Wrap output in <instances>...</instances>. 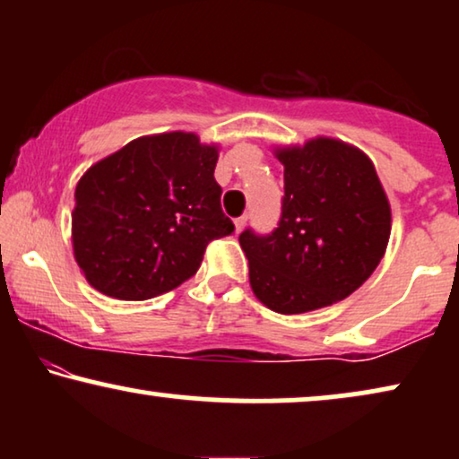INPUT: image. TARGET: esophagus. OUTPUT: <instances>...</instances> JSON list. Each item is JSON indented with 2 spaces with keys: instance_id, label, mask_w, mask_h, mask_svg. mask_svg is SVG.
I'll return each instance as SVG.
<instances>
[{
  "instance_id": "obj_1",
  "label": "esophagus",
  "mask_w": 459,
  "mask_h": 459,
  "mask_svg": "<svg viewBox=\"0 0 459 459\" xmlns=\"http://www.w3.org/2000/svg\"><path fill=\"white\" fill-rule=\"evenodd\" d=\"M244 225H247V217H238L234 221V228H236L238 234H240V231L244 230Z\"/></svg>"
}]
</instances>
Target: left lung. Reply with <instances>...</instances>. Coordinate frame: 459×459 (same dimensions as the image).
I'll list each match as a JSON object with an SVG mask.
<instances>
[{
  "instance_id": "obj_1",
  "label": "left lung",
  "mask_w": 459,
  "mask_h": 459,
  "mask_svg": "<svg viewBox=\"0 0 459 459\" xmlns=\"http://www.w3.org/2000/svg\"><path fill=\"white\" fill-rule=\"evenodd\" d=\"M284 165L278 228L269 236L247 230L255 297L267 309L297 316L355 292L386 253L391 204L366 152L334 137L303 146H275Z\"/></svg>"
}]
</instances>
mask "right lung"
Instances as JSON below:
<instances>
[{
  "mask_svg": "<svg viewBox=\"0 0 459 459\" xmlns=\"http://www.w3.org/2000/svg\"><path fill=\"white\" fill-rule=\"evenodd\" d=\"M217 159V143L169 131L87 169L74 190L73 253L90 286L146 300L192 278L209 242L234 231L219 203Z\"/></svg>",
  "mask_w": 459,
  "mask_h": 459,
  "instance_id": "1",
  "label": "right lung"
}]
</instances>
